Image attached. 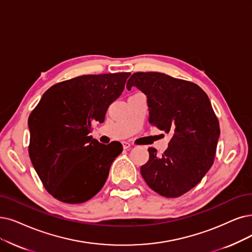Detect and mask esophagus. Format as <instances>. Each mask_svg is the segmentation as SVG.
<instances>
[{
  "instance_id": "esophagus-1",
  "label": "esophagus",
  "mask_w": 252,
  "mask_h": 252,
  "mask_svg": "<svg viewBox=\"0 0 252 252\" xmlns=\"http://www.w3.org/2000/svg\"><path fill=\"white\" fill-rule=\"evenodd\" d=\"M122 145H123V149H129V148H131V144H129L128 142H123Z\"/></svg>"
}]
</instances>
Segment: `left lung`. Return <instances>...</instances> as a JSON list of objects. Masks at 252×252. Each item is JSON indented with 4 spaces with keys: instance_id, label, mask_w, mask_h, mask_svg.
<instances>
[{
    "instance_id": "8db88e82",
    "label": "left lung",
    "mask_w": 252,
    "mask_h": 252,
    "mask_svg": "<svg viewBox=\"0 0 252 252\" xmlns=\"http://www.w3.org/2000/svg\"><path fill=\"white\" fill-rule=\"evenodd\" d=\"M126 87L147 96L149 123L172 135L162 155L148 149L140 174L158 194L181 196L213 164L220 128L210 99L197 85L160 72L133 73Z\"/></svg>"
}]
</instances>
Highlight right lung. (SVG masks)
Returning a JSON list of instances; mask_svg holds the SVG:
<instances>
[{
	"instance_id": "right-lung-1",
	"label": "right lung",
	"mask_w": 252,
	"mask_h": 252,
	"mask_svg": "<svg viewBox=\"0 0 252 252\" xmlns=\"http://www.w3.org/2000/svg\"><path fill=\"white\" fill-rule=\"evenodd\" d=\"M129 75H82L59 83L30 115L29 155L43 186L58 200L85 203L105 184L122 145L100 144L89 134L94 122H104Z\"/></svg>"
}]
</instances>
